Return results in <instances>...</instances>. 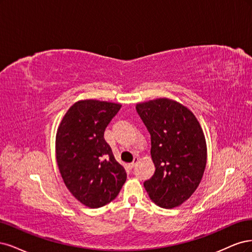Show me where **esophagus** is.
<instances>
[{"instance_id": "34e87169", "label": "esophagus", "mask_w": 252, "mask_h": 252, "mask_svg": "<svg viewBox=\"0 0 252 252\" xmlns=\"http://www.w3.org/2000/svg\"><path fill=\"white\" fill-rule=\"evenodd\" d=\"M137 161H138V158H137V157H135V158H134V160H133V162H132V163H129V168H133V167L135 166V164L137 163Z\"/></svg>"}]
</instances>
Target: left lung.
<instances>
[{
    "instance_id": "left-lung-1",
    "label": "left lung",
    "mask_w": 252,
    "mask_h": 252,
    "mask_svg": "<svg viewBox=\"0 0 252 252\" xmlns=\"http://www.w3.org/2000/svg\"><path fill=\"white\" fill-rule=\"evenodd\" d=\"M151 135V155L156 170L143 185L150 199L162 208H174L199 186L207 150L199 121L181 103L159 98L136 105Z\"/></svg>"
}]
</instances>
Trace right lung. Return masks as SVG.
Masks as SVG:
<instances>
[{
	"label": "right lung",
	"instance_id": "right-lung-1",
	"mask_svg": "<svg viewBox=\"0 0 252 252\" xmlns=\"http://www.w3.org/2000/svg\"><path fill=\"white\" fill-rule=\"evenodd\" d=\"M121 104L99 100L75 102L56 134V161L67 189L80 203L98 208L114 200L126 173L105 142V127Z\"/></svg>",
	"mask_w": 252,
	"mask_h": 252
}]
</instances>
